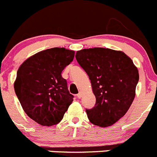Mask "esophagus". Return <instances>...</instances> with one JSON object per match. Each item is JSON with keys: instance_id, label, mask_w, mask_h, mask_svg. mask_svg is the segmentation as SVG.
<instances>
[{"instance_id": "obj_1", "label": "esophagus", "mask_w": 157, "mask_h": 157, "mask_svg": "<svg viewBox=\"0 0 157 157\" xmlns=\"http://www.w3.org/2000/svg\"><path fill=\"white\" fill-rule=\"evenodd\" d=\"M77 98H80L82 97L81 92H79V93L77 94Z\"/></svg>"}]
</instances>
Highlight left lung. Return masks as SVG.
<instances>
[{
  "instance_id": "1",
  "label": "left lung",
  "mask_w": 157,
  "mask_h": 157,
  "mask_svg": "<svg viewBox=\"0 0 157 157\" xmlns=\"http://www.w3.org/2000/svg\"><path fill=\"white\" fill-rule=\"evenodd\" d=\"M76 59L85 70L96 98L95 106L86 109L92 124L108 127L128 112L136 96L138 69L121 51L92 48L77 51Z\"/></svg>"
}]
</instances>
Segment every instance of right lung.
<instances>
[{
    "label": "right lung",
    "mask_w": 157,
    "mask_h": 157,
    "mask_svg": "<svg viewBox=\"0 0 157 157\" xmlns=\"http://www.w3.org/2000/svg\"><path fill=\"white\" fill-rule=\"evenodd\" d=\"M73 50L52 48L27 59L18 68L14 91L28 116L39 125L58 124L74 101L62 71L74 60Z\"/></svg>",
    "instance_id": "1"
}]
</instances>
